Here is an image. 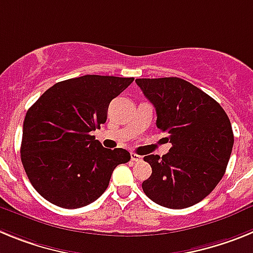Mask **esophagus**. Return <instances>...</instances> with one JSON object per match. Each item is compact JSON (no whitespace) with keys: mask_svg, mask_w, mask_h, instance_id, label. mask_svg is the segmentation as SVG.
Wrapping results in <instances>:
<instances>
[{"mask_svg":"<svg viewBox=\"0 0 253 253\" xmlns=\"http://www.w3.org/2000/svg\"><path fill=\"white\" fill-rule=\"evenodd\" d=\"M130 157L131 161H134V162H140V161H142V157L137 153H130Z\"/></svg>","mask_w":253,"mask_h":253,"instance_id":"1","label":"esophagus"}]
</instances>
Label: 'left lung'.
Masks as SVG:
<instances>
[{
	"label": "left lung",
	"mask_w": 253,
	"mask_h": 253,
	"mask_svg": "<svg viewBox=\"0 0 253 253\" xmlns=\"http://www.w3.org/2000/svg\"><path fill=\"white\" fill-rule=\"evenodd\" d=\"M135 82L156 107L157 128L169 134L172 144L162 157H144L152 175L143 181V191L161 207H193L224 176L234 142L229 118L215 100L182 78Z\"/></svg>",
	"instance_id": "obj_1"
}]
</instances>
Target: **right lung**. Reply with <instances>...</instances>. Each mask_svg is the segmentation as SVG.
Returning a JSON list of instances; mask_svg holds the SVG:
<instances>
[{
    "mask_svg": "<svg viewBox=\"0 0 253 253\" xmlns=\"http://www.w3.org/2000/svg\"><path fill=\"white\" fill-rule=\"evenodd\" d=\"M133 77L86 75L58 82L28 110L22 126L21 162L45 200L64 209L95 202L111 173L130 161L123 148H104L91 131L107 119L111 100Z\"/></svg>",
    "mask_w": 253,
    "mask_h": 253,
    "instance_id": "obj_1",
    "label": "right lung"
}]
</instances>
